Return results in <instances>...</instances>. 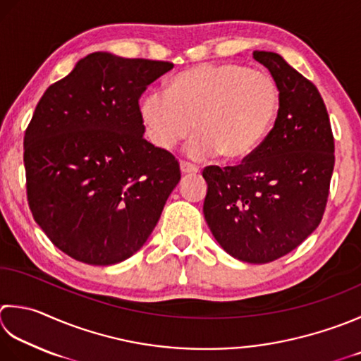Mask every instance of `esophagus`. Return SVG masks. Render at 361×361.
<instances>
[{"instance_id": "34e87169", "label": "esophagus", "mask_w": 361, "mask_h": 361, "mask_svg": "<svg viewBox=\"0 0 361 361\" xmlns=\"http://www.w3.org/2000/svg\"><path fill=\"white\" fill-rule=\"evenodd\" d=\"M180 169H181V173H197L200 171L199 167H197L195 164H190V162L188 161H181L180 162Z\"/></svg>"}]
</instances>
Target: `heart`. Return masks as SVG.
<instances>
[{"label": "heart", "mask_w": 361, "mask_h": 361, "mask_svg": "<svg viewBox=\"0 0 361 361\" xmlns=\"http://www.w3.org/2000/svg\"><path fill=\"white\" fill-rule=\"evenodd\" d=\"M279 106L280 90L269 73L243 63H200L176 75L169 92L152 90L140 116L148 139L161 150H171L195 128L186 147L190 158L222 153L233 161L261 145Z\"/></svg>", "instance_id": "1"}]
</instances>
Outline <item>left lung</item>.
Here are the masks:
<instances>
[{
  "instance_id": "left-lung-1",
  "label": "left lung",
  "mask_w": 361,
  "mask_h": 361,
  "mask_svg": "<svg viewBox=\"0 0 361 361\" xmlns=\"http://www.w3.org/2000/svg\"><path fill=\"white\" fill-rule=\"evenodd\" d=\"M280 90L274 128L241 164L208 166L203 214L222 249L245 263L286 255L326 211L335 142L319 90L280 54L253 51Z\"/></svg>"
}]
</instances>
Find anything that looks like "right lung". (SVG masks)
<instances>
[{"label": "right lung", "mask_w": 361, "mask_h": 361, "mask_svg": "<svg viewBox=\"0 0 361 361\" xmlns=\"http://www.w3.org/2000/svg\"><path fill=\"white\" fill-rule=\"evenodd\" d=\"M172 62L97 51L49 86L25 131L34 221L76 261L117 264L145 244L181 178L144 139L139 98Z\"/></svg>", "instance_id": "1"}]
</instances>
